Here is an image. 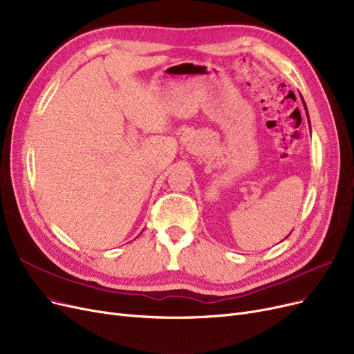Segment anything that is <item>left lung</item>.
Listing matches in <instances>:
<instances>
[{"label":"left lung","mask_w":354,"mask_h":354,"mask_svg":"<svg viewBox=\"0 0 354 354\" xmlns=\"http://www.w3.org/2000/svg\"><path fill=\"white\" fill-rule=\"evenodd\" d=\"M302 100H304V97H302ZM304 106H305V109H306V103H305V100H304ZM306 113H308V109H306ZM308 122H309V116H308ZM310 124V122H309Z\"/></svg>","instance_id":"8db88e82"}]
</instances>
